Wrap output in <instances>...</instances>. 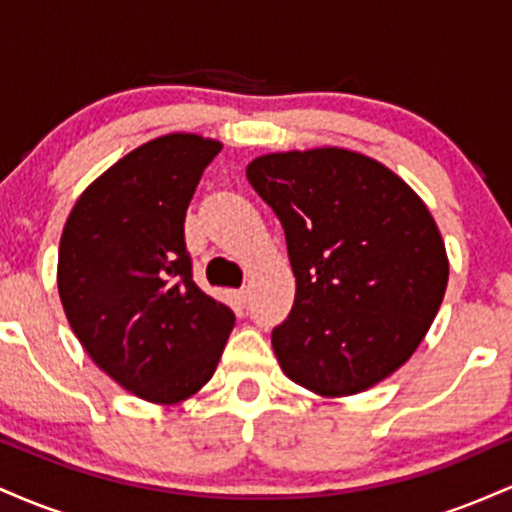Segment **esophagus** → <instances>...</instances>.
Returning a JSON list of instances; mask_svg holds the SVG:
<instances>
[{
  "label": "esophagus",
  "mask_w": 512,
  "mask_h": 512,
  "mask_svg": "<svg viewBox=\"0 0 512 512\" xmlns=\"http://www.w3.org/2000/svg\"><path fill=\"white\" fill-rule=\"evenodd\" d=\"M236 301L240 303V305H245L250 301V289H238L236 291Z\"/></svg>",
  "instance_id": "1"
}]
</instances>
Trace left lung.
Listing matches in <instances>:
<instances>
[{"label": "left lung", "mask_w": 512, "mask_h": 512, "mask_svg": "<svg viewBox=\"0 0 512 512\" xmlns=\"http://www.w3.org/2000/svg\"><path fill=\"white\" fill-rule=\"evenodd\" d=\"M245 173L284 226L296 276L291 313L272 332L281 370L332 399L378 385L419 349L448 289L424 199L339 146L257 156Z\"/></svg>", "instance_id": "8db88e82"}]
</instances>
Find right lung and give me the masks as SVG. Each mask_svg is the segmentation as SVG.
Wrapping results in <instances>:
<instances>
[{
    "label": "right lung",
    "mask_w": 512,
    "mask_h": 512,
    "mask_svg": "<svg viewBox=\"0 0 512 512\" xmlns=\"http://www.w3.org/2000/svg\"><path fill=\"white\" fill-rule=\"evenodd\" d=\"M221 146L190 132L151 139L93 180L64 223V315L91 361L146 402L202 390L236 322L192 281L185 250V211Z\"/></svg>",
    "instance_id": "add662e5"
}]
</instances>
